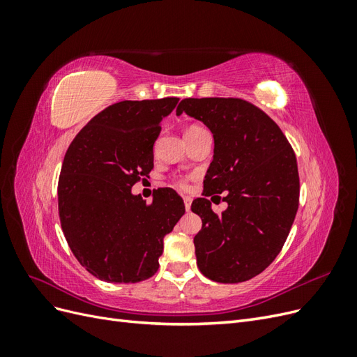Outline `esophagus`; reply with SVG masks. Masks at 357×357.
<instances>
[{
	"instance_id": "obj_1",
	"label": "esophagus",
	"mask_w": 357,
	"mask_h": 357,
	"mask_svg": "<svg viewBox=\"0 0 357 357\" xmlns=\"http://www.w3.org/2000/svg\"><path fill=\"white\" fill-rule=\"evenodd\" d=\"M183 201H185V207L189 211L190 210V204H192V198L190 197H183Z\"/></svg>"
}]
</instances>
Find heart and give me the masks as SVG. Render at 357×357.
I'll use <instances>...</instances> for the list:
<instances>
[{
  "mask_svg": "<svg viewBox=\"0 0 357 357\" xmlns=\"http://www.w3.org/2000/svg\"><path fill=\"white\" fill-rule=\"evenodd\" d=\"M201 131H204V129H202L201 126H198V125H190V126L186 129V134H185V137L195 135V134H198V132H201ZM178 185H180V186H185V183L180 181Z\"/></svg>",
  "mask_w": 357,
  "mask_h": 357,
  "instance_id": "obj_1",
  "label": "heart"
}]
</instances>
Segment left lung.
Returning <instances> with one entry per match:
<instances>
[{
  "mask_svg": "<svg viewBox=\"0 0 357 357\" xmlns=\"http://www.w3.org/2000/svg\"><path fill=\"white\" fill-rule=\"evenodd\" d=\"M176 113L198 119L211 131L214 156L202 195L220 199L223 193L228 204L215 214L210 199L192 202L202 220L193 238L199 271L218 283L247 282L277 257L295 220L294 149L271 117L240 98H186Z\"/></svg>",
  "mask_w": 357,
  "mask_h": 357,
  "instance_id": "obj_1",
  "label": "left lung"
}]
</instances>
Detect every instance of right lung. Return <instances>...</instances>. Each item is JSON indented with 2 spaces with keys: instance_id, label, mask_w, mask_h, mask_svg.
I'll return each mask as SVG.
<instances>
[{
  "instance_id": "right-lung-1",
  "label": "right lung",
  "mask_w": 357,
  "mask_h": 357,
  "mask_svg": "<svg viewBox=\"0 0 357 357\" xmlns=\"http://www.w3.org/2000/svg\"><path fill=\"white\" fill-rule=\"evenodd\" d=\"M178 98L121 101L92 117L71 142L58 183L63 235L82 266L107 283L152 277L164 236L185 214L176 190L152 204L132 186L153 168V144Z\"/></svg>"
}]
</instances>
